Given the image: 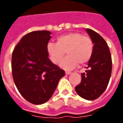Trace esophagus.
Segmentation results:
<instances>
[{
  "mask_svg": "<svg viewBox=\"0 0 123 123\" xmlns=\"http://www.w3.org/2000/svg\"><path fill=\"white\" fill-rule=\"evenodd\" d=\"M65 74H66V75H69L71 74V72H69V71H66V72H65Z\"/></svg>",
  "mask_w": 123,
  "mask_h": 123,
  "instance_id": "obj_1",
  "label": "esophagus"
}]
</instances>
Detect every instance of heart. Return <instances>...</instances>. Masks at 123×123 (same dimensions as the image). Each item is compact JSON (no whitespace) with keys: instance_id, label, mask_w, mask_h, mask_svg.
I'll list each match as a JSON object with an SVG mask.
<instances>
[{"instance_id":"obj_1","label":"heart","mask_w":123,"mask_h":123,"mask_svg":"<svg viewBox=\"0 0 123 123\" xmlns=\"http://www.w3.org/2000/svg\"><path fill=\"white\" fill-rule=\"evenodd\" d=\"M47 51L51 61L59 64L67 53L60 66L65 70H71L77 66L90 61L93 53V43L89 36L78 32L70 33L57 39L56 43H49Z\"/></svg>"}]
</instances>
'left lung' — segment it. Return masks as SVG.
Instances as JSON below:
<instances>
[{
  "instance_id": "1",
  "label": "left lung",
  "mask_w": 123,
  "mask_h": 123,
  "mask_svg": "<svg viewBox=\"0 0 123 123\" xmlns=\"http://www.w3.org/2000/svg\"><path fill=\"white\" fill-rule=\"evenodd\" d=\"M86 31L93 43V53L88 62V70L82 73V80L75 90L81 98L94 100L107 87L111 77L112 59L108 45L100 35L91 29Z\"/></svg>"
}]
</instances>
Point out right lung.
Returning a JSON list of instances; mask_svg holds the SVG:
<instances>
[{
    "instance_id": "right-lung-1",
    "label": "right lung",
    "mask_w": 123,
    "mask_h": 123,
    "mask_svg": "<svg viewBox=\"0 0 123 123\" xmlns=\"http://www.w3.org/2000/svg\"><path fill=\"white\" fill-rule=\"evenodd\" d=\"M49 31H35L24 35L12 55V77L20 94L35 105L47 102L56 90L64 71L48 58Z\"/></svg>"
}]
</instances>
